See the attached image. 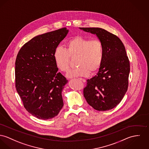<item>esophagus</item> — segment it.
<instances>
[{"label": "esophagus", "instance_id": "34e87169", "mask_svg": "<svg viewBox=\"0 0 149 149\" xmlns=\"http://www.w3.org/2000/svg\"><path fill=\"white\" fill-rule=\"evenodd\" d=\"M81 80L83 81V82H86V79H82V78H81Z\"/></svg>", "mask_w": 149, "mask_h": 149}]
</instances>
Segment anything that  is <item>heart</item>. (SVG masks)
<instances>
[{"mask_svg": "<svg viewBox=\"0 0 149 149\" xmlns=\"http://www.w3.org/2000/svg\"><path fill=\"white\" fill-rule=\"evenodd\" d=\"M104 47L98 40H92L81 36L75 37L66 44L65 49L57 47L54 53L55 63L62 71L67 72L69 69L70 59L77 57L76 69L71 70L67 74L69 78L87 77L100 68L104 58Z\"/></svg>", "mask_w": 149, "mask_h": 149, "instance_id": "1", "label": "heart"}]
</instances>
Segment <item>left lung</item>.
Here are the masks:
<instances>
[{
    "label": "left lung",
    "instance_id": "left-lung-1",
    "mask_svg": "<svg viewBox=\"0 0 149 149\" xmlns=\"http://www.w3.org/2000/svg\"><path fill=\"white\" fill-rule=\"evenodd\" d=\"M95 34L103 44L104 58L96 75L87 80L83 95L95 109L105 111L121 102L128 87L130 64L122 41L115 34L100 28H79Z\"/></svg>",
    "mask_w": 149,
    "mask_h": 149
}]
</instances>
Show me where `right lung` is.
<instances>
[{"instance_id": "obj_1", "label": "right lung", "mask_w": 149, "mask_h": 149, "mask_svg": "<svg viewBox=\"0 0 149 149\" xmlns=\"http://www.w3.org/2000/svg\"><path fill=\"white\" fill-rule=\"evenodd\" d=\"M69 31L63 28L36 36L17 54L16 88L26 110L38 119L52 118L63 107L62 91L68 80L58 72L53 55Z\"/></svg>"}]
</instances>
